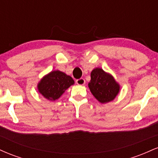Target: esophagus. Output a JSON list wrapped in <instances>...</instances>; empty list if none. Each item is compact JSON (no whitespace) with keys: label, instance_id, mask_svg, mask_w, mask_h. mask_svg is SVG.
I'll use <instances>...</instances> for the list:
<instances>
[{"label":"esophagus","instance_id":"esophagus-1","mask_svg":"<svg viewBox=\"0 0 158 158\" xmlns=\"http://www.w3.org/2000/svg\"><path fill=\"white\" fill-rule=\"evenodd\" d=\"M76 83L79 85H84L85 84V80L83 78H81V79H77V80L76 81Z\"/></svg>","mask_w":158,"mask_h":158}]
</instances>
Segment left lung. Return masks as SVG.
Wrapping results in <instances>:
<instances>
[{
  "instance_id": "left-lung-1",
  "label": "left lung",
  "mask_w": 158,
  "mask_h": 158,
  "mask_svg": "<svg viewBox=\"0 0 158 158\" xmlns=\"http://www.w3.org/2000/svg\"><path fill=\"white\" fill-rule=\"evenodd\" d=\"M88 87L94 97L101 103L114 100L120 89L119 85L114 78L99 68L91 71Z\"/></svg>"
}]
</instances>
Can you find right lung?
I'll return each mask as SVG.
<instances>
[{
    "label": "right lung",
    "mask_w": 158,
    "mask_h": 158,
    "mask_svg": "<svg viewBox=\"0 0 158 158\" xmlns=\"http://www.w3.org/2000/svg\"><path fill=\"white\" fill-rule=\"evenodd\" d=\"M74 84L71 77L59 70H53L44 76L38 84L39 92L48 100L55 101Z\"/></svg>",
    "instance_id": "right-lung-1"
}]
</instances>
